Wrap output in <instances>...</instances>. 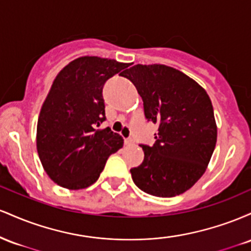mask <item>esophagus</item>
<instances>
[{
	"mask_svg": "<svg viewBox=\"0 0 251 251\" xmlns=\"http://www.w3.org/2000/svg\"><path fill=\"white\" fill-rule=\"evenodd\" d=\"M124 143H125V145H133V144H134L132 138H126V139L124 140Z\"/></svg>",
	"mask_w": 251,
	"mask_h": 251,
	"instance_id": "esophagus-1",
	"label": "esophagus"
}]
</instances>
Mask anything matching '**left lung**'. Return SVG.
<instances>
[{
	"label": "left lung",
	"mask_w": 251,
	"mask_h": 251,
	"mask_svg": "<svg viewBox=\"0 0 251 251\" xmlns=\"http://www.w3.org/2000/svg\"><path fill=\"white\" fill-rule=\"evenodd\" d=\"M144 102L148 122L158 125L153 145L140 144L144 160L132 179L155 197H175L205 172L217 140L214 108L195 80L165 65H135L125 71Z\"/></svg>",
	"instance_id": "8db88e82"
}]
</instances>
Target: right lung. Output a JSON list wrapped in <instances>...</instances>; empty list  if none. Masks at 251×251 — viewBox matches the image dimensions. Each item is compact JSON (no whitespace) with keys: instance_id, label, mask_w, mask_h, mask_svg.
<instances>
[{"instance_id":"add662e5","label":"right lung","mask_w":251,"mask_h":251,"mask_svg":"<svg viewBox=\"0 0 251 251\" xmlns=\"http://www.w3.org/2000/svg\"><path fill=\"white\" fill-rule=\"evenodd\" d=\"M127 63L98 56L72 61L57 74L37 122L36 146L43 169L62 188L94 184L123 138L106 127L102 88ZM123 74V73H122Z\"/></svg>"}]
</instances>
